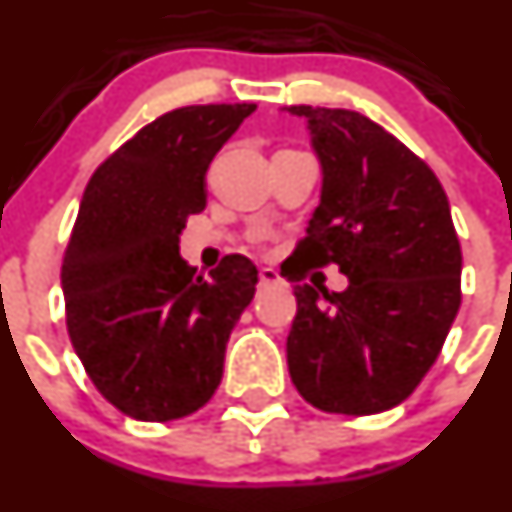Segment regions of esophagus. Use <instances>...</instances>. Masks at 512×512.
<instances>
[{"mask_svg":"<svg viewBox=\"0 0 512 512\" xmlns=\"http://www.w3.org/2000/svg\"><path fill=\"white\" fill-rule=\"evenodd\" d=\"M258 286H283V278L278 276L276 268H261V273H258Z\"/></svg>","mask_w":512,"mask_h":512,"instance_id":"obj_1","label":"esophagus"}]
</instances>
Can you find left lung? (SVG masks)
Returning a JSON list of instances; mask_svg holds the SVG:
<instances>
[{
    "instance_id": "left-lung-1",
    "label": "left lung",
    "mask_w": 512,
    "mask_h": 512,
    "mask_svg": "<svg viewBox=\"0 0 512 512\" xmlns=\"http://www.w3.org/2000/svg\"><path fill=\"white\" fill-rule=\"evenodd\" d=\"M286 111L308 121L323 171L298 261L336 263L348 278L341 293L293 286L288 373L318 411H388L430 371L460 308L463 254L448 196L426 161L368 116Z\"/></svg>"
}]
</instances>
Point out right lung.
<instances>
[{
  "instance_id": "obj_1",
  "label": "right lung",
  "mask_w": 512,
  "mask_h": 512,
  "mask_svg": "<svg viewBox=\"0 0 512 512\" xmlns=\"http://www.w3.org/2000/svg\"><path fill=\"white\" fill-rule=\"evenodd\" d=\"M254 109L169 111L86 184L62 263L67 331L96 391L136 421H176L209 403L256 293L246 256H224L209 278L179 256L186 219L206 206V169Z\"/></svg>"
}]
</instances>
